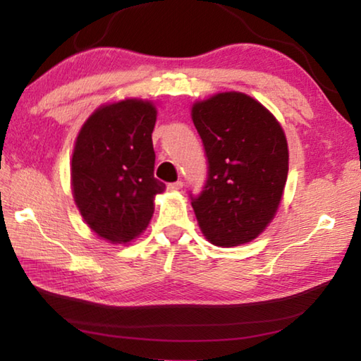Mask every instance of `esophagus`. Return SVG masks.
<instances>
[{
    "label": "esophagus",
    "mask_w": 361,
    "mask_h": 361,
    "mask_svg": "<svg viewBox=\"0 0 361 361\" xmlns=\"http://www.w3.org/2000/svg\"><path fill=\"white\" fill-rule=\"evenodd\" d=\"M170 191H181L183 189V183L181 181H175V183H170L169 185Z\"/></svg>",
    "instance_id": "obj_1"
}]
</instances>
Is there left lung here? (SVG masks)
Wrapping results in <instances>:
<instances>
[{
    "instance_id": "1",
    "label": "left lung",
    "mask_w": 361,
    "mask_h": 361,
    "mask_svg": "<svg viewBox=\"0 0 361 361\" xmlns=\"http://www.w3.org/2000/svg\"><path fill=\"white\" fill-rule=\"evenodd\" d=\"M191 118L209 159L204 191L191 202L199 228L218 247L252 242L283 197L288 143L282 126L258 100L234 90L195 102Z\"/></svg>"
}]
</instances>
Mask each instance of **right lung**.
<instances>
[{
    "instance_id": "right-lung-1",
    "label": "right lung",
    "mask_w": 361,
    "mask_h": 361,
    "mask_svg": "<svg viewBox=\"0 0 361 361\" xmlns=\"http://www.w3.org/2000/svg\"><path fill=\"white\" fill-rule=\"evenodd\" d=\"M157 109L151 100L124 99L95 109L79 130L71 157L73 199L85 224L111 243H129L148 228L154 197Z\"/></svg>"
}]
</instances>
